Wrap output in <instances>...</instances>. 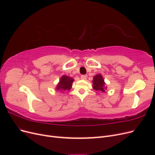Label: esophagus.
I'll return each mask as SVG.
<instances>
[{"mask_svg": "<svg viewBox=\"0 0 155 155\" xmlns=\"http://www.w3.org/2000/svg\"><path fill=\"white\" fill-rule=\"evenodd\" d=\"M81 78L82 79H84V80H85V79H87V75H81Z\"/></svg>", "mask_w": 155, "mask_h": 155, "instance_id": "esophagus-1", "label": "esophagus"}]
</instances>
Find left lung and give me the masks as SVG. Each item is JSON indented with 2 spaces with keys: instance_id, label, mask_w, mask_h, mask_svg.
Here are the masks:
<instances>
[{
  "instance_id": "left-lung-1",
  "label": "left lung",
  "mask_w": 155,
  "mask_h": 155,
  "mask_svg": "<svg viewBox=\"0 0 155 155\" xmlns=\"http://www.w3.org/2000/svg\"><path fill=\"white\" fill-rule=\"evenodd\" d=\"M93 88L94 90L97 91L105 92L106 88L105 86V82L101 74H97L94 77L93 79Z\"/></svg>"
}]
</instances>
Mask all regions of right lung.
Returning <instances> with one entry per match:
<instances>
[{
    "mask_svg": "<svg viewBox=\"0 0 155 155\" xmlns=\"http://www.w3.org/2000/svg\"><path fill=\"white\" fill-rule=\"evenodd\" d=\"M74 79L67 76H63L61 78L58 85L56 87L57 91H69L72 87Z\"/></svg>",
    "mask_w": 155,
    "mask_h": 155,
    "instance_id": "right-lung-1",
    "label": "right lung"
}]
</instances>
